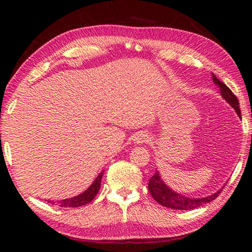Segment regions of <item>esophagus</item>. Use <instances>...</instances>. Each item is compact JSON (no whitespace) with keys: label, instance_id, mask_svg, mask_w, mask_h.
I'll return each mask as SVG.
<instances>
[{"label":"esophagus","instance_id":"34e87169","mask_svg":"<svg viewBox=\"0 0 252 252\" xmlns=\"http://www.w3.org/2000/svg\"><path fill=\"white\" fill-rule=\"evenodd\" d=\"M148 140H149L148 134L142 133V132H141V133H138L136 135H134L133 142H134L135 144H143V143L148 142Z\"/></svg>","mask_w":252,"mask_h":252}]
</instances>
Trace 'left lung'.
<instances>
[{"instance_id": "obj_1", "label": "left lung", "mask_w": 252, "mask_h": 252, "mask_svg": "<svg viewBox=\"0 0 252 252\" xmlns=\"http://www.w3.org/2000/svg\"><path fill=\"white\" fill-rule=\"evenodd\" d=\"M212 80L217 87L219 88L221 96L228 102V103L231 105V108L236 111L238 117L241 118V112L240 108H239V101L237 96L233 94L232 91L225 85L223 82L217 78V76L212 73ZM224 188V186L216 191L215 193L210 195H207V197L202 198H190L186 197L181 193H178L177 191L172 189L165 185L163 180L161 179V176L159 171H157L153 176L151 177L150 180H149V192L153 197L156 201L161 204V206L176 209V210H191V209H195L203 206V204L211 202L212 200H215L218 195L220 194L221 191Z\"/></svg>"}]
</instances>
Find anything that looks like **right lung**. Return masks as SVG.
I'll use <instances>...</instances> for the list:
<instances>
[{
    "label": "right lung",
    "mask_w": 252,
    "mask_h": 252,
    "mask_svg": "<svg viewBox=\"0 0 252 252\" xmlns=\"http://www.w3.org/2000/svg\"><path fill=\"white\" fill-rule=\"evenodd\" d=\"M103 172L99 173V176L95 178V180L93 181L92 185L88 188L84 192L80 193L79 195H75L73 198L69 199H63V200H57V201H53V200H49V203H52L54 206L61 207V208H76V207H82L91 202L93 199L95 198V195L99 192L101 188V179L103 177Z\"/></svg>",
    "instance_id": "obj_1"
}]
</instances>
